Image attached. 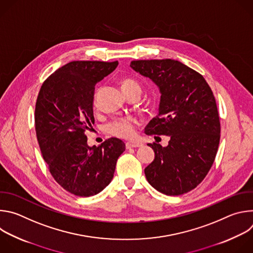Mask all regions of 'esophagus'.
<instances>
[{
  "label": "esophagus",
  "mask_w": 253,
  "mask_h": 253,
  "mask_svg": "<svg viewBox=\"0 0 253 253\" xmlns=\"http://www.w3.org/2000/svg\"><path fill=\"white\" fill-rule=\"evenodd\" d=\"M142 146V143H139V142H127L126 143V148L129 149V148H137V147H141Z\"/></svg>",
  "instance_id": "esophagus-1"
}]
</instances>
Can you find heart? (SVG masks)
<instances>
[{
    "mask_svg": "<svg viewBox=\"0 0 253 253\" xmlns=\"http://www.w3.org/2000/svg\"><path fill=\"white\" fill-rule=\"evenodd\" d=\"M121 88L125 95L133 92L140 95L142 92L140 83L132 78H124L121 81ZM93 102L96 104V96L94 97ZM137 124L138 121L133 117H120L108 123L105 127V131L109 135L117 138L131 139L135 135V127Z\"/></svg>",
    "mask_w": 253,
    "mask_h": 253,
    "instance_id": "heart-1",
    "label": "heart"
}]
</instances>
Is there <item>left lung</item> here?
<instances>
[{
	"instance_id": "left-lung-1",
	"label": "left lung",
	"mask_w": 253,
	"mask_h": 253,
	"mask_svg": "<svg viewBox=\"0 0 253 253\" xmlns=\"http://www.w3.org/2000/svg\"><path fill=\"white\" fill-rule=\"evenodd\" d=\"M130 67L150 78L161 93L159 113L145 128L147 135H167L168 145L150 144L155 158L144 172L147 181L166 195L194 189L209 172L220 140L214 95L198 72L179 61L138 60Z\"/></svg>"
}]
</instances>
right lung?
Returning <instances> with one entry per match:
<instances>
[{"mask_svg":"<svg viewBox=\"0 0 253 253\" xmlns=\"http://www.w3.org/2000/svg\"><path fill=\"white\" fill-rule=\"evenodd\" d=\"M118 61H73L43 83L35 108V128L49 171L65 190L89 197L113 179L125 151L117 138L90 147L85 131L94 124L95 85L116 69Z\"/></svg>","mask_w":253,"mask_h":253,"instance_id":"1","label":"right lung"}]
</instances>
